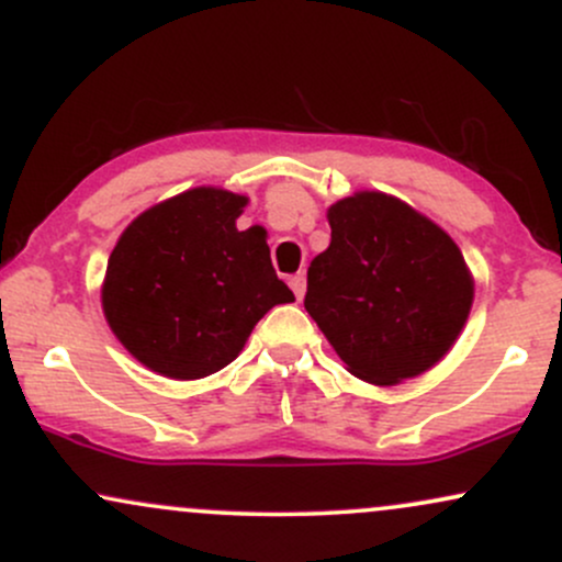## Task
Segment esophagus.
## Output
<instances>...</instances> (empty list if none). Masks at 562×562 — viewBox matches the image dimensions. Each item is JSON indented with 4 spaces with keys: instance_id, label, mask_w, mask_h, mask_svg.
Segmentation results:
<instances>
[{
    "instance_id": "obj_1",
    "label": "esophagus",
    "mask_w": 562,
    "mask_h": 562,
    "mask_svg": "<svg viewBox=\"0 0 562 562\" xmlns=\"http://www.w3.org/2000/svg\"><path fill=\"white\" fill-rule=\"evenodd\" d=\"M290 288H293V293H295V299H303V293H306V277L303 274H293L290 277Z\"/></svg>"
}]
</instances>
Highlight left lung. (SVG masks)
I'll return each instance as SVG.
<instances>
[{
	"mask_svg": "<svg viewBox=\"0 0 562 562\" xmlns=\"http://www.w3.org/2000/svg\"><path fill=\"white\" fill-rule=\"evenodd\" d=\"M330 248L312 261L303 306L351 375L402 383L434 367L460 335L473 280L454 240L383 192L330 211Z\"/></svg>",
	"mask_w": 562,
	"mask_h": 562,
	"instance_id": "left-lung-1",
	"label": "left lung"
}]
</instances>
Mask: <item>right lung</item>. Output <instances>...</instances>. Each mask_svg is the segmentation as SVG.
Listing matches in <instances>:
<instances>
[{
  "label": "right lung",
  "instance_id": "obj_1",
  "mask_svg": "<svg viewBox=\"0 0 562 562\" xmlns=\"http://www.w3.org/2000/svg\"><path fill=\"white\" fill-rule=\"evenodd\" d=\"M245 198L198 187L128 224L108 259L102 308L115 338L166 378L227 367L263 314L295 301L267 232L235 227Z\"/></svg>",
  "mask_w": 562,
  "mask_h": 562
}]
</instances>
